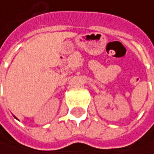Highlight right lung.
I'll use <instances>...</instances> for the list:
<instances>
[{
  "label": "right lung",
  "mask_w": 154,
  "mask_h": 154,
  "mask_svg": "<svg viewBox=\"0 0 154 154\" xmlns=\"http://www.w3.org/2000/svg\"><path fill=\"white\" fill-rule=\"evenodd\" d=\"M15 118H16V117H15ZM16 119H17V118H16Z\"/></svg>",
  "instance_id": "1"
}]
</instances>
